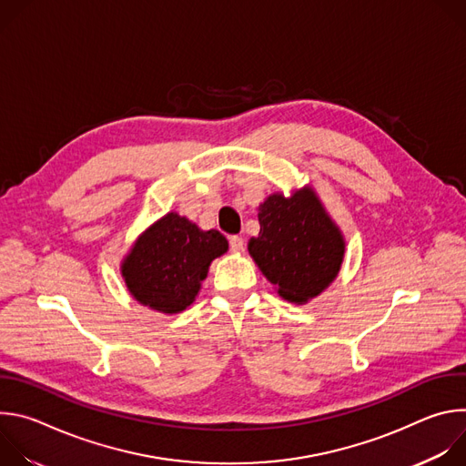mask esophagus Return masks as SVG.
I'll return each instance as SVG.
<instances>
[{
	"instance_id": "34e87169",
	"label": "esophagus",
	"mask_w": 466,
	"mask_h": 466,
	"mask_svg": "<svg viewBox=\"0 0 466 466\" xmlns=\"http://www.w3.org/2000/svg\"><path fill=\"white\" fill-rule=\"evenodd\" d=\"M243 247H245L243 238H239V236H232V238H230V248H232V252H239V250H243Z\"/></svg>"
}]
</instances>
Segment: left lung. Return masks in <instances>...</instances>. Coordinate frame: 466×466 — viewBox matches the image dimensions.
<instances>
[{"mask_svg":"<svg viewBox=\"0 0 466 466\" xmlns=\"http://www.w3.org/2000/svg\"><path fill=\"white\" fill-rule=\"evenodd\" d=\"M259 234L248 239V254L282 299L304 304L336 280L345 238L317 193L304 186L269 195L258 208Z\"/></svg>","mask_w":466,"mask_h":466,"instance_id":"8db88e82","label":"left lung"}]
</instances>
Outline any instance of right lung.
I'll use <instances>...</instances> for the list:
<instances>
[{
  "label": "right lung",
  "instance_id": "1",
  "mask_svg": "<svg viewBox=\"0 0 466 466\" xmlns=\"http://www.w3.org/2000/svg\"><path fill=\"white\" fill-rule=\"evenodd\" d=\"M227 250L219 230H201L169 212L132 245L121 261V277L140 304L173 315L193 304L210 263Z\"/></svg>",
  "mask_w": 466,
  "mask_h": 466
}]
</instances>
